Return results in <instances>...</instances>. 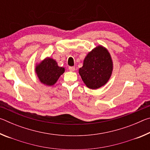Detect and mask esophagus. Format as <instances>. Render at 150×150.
Segmentation results:
<instances>
[{"label": "esophagus", "mask_w": 150, "mask_h": 150, "mask_svg": "<svg viewBox=\"0 0 150 150\" xmlns=\"http://www.w3.org/2000/svg\"><path fill=\"white\" fill-rule=\"evenodd\" d=\"M69 70L70 71H74L75 70V67H69Z\"/></svg>", "instance_id": "esophagus-1"}]
</instances>
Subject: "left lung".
Returning <instances> with one entry per match:
<instances>
[{
    "instance_id": "left-lung-1",
    "label": "left lung",
    "mask_w": 150,
    "mask_h": 150,
    "mask_svg": "<svg viewBox=\"0 0 150 150\" xmlns=\"http://www.w3.org/2000/svg\"><path fill=\"white\" fill-rule=\"evenodd\" d=\"M112 70L113 62L110 53L106 47L98 45L86 55L79 73L88 88L97 89L106 84Z\"/></svg>"
}]
</instances>
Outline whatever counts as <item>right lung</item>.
I'll return each instance as SVG.
<instances>
[{
    "label": "right lung",
    "instance_id": "obj_1",
    "mask_svg": "<svg viewBox=\"0 0 150 150\" xmlns=\"http://www.w3.org/2000/svg\"><path fill=\"white\" fill-rule=\"evenodd\" d=\"M35 72L42 83L47 86H52L56 83L58 79L65 72V68L59 67L56 61L47 57L35 65Z\"/></svg>",
    "mask_w": 150,
    "mask_h": 150
}]
</instances>
